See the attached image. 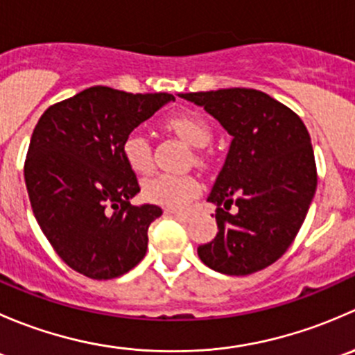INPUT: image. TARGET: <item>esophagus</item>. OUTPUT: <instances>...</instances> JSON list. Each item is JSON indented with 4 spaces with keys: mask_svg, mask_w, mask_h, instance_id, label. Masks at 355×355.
Listing matches in <instances>:
<instances>
[{
    "mask_svg": "<svg viewBox=\"0 0 355 355\" xmlns=\"http://www.w3.org/2000/svg\"><path fill=\"white\" fill-rule=\"evenodd\" d=\"M164 213H166V214H173V216L180 218V220H184V221L191 220V213H187V211H177V209H164Z\"/></svg>",
    "mask_w": 355,
    "mask_h": 355,
    "instance_id": "obj_1",
    "label": "esophagus"
}]
</instances>
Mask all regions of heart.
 Wrapping results in <instances>:
<instances>
[{"label": "heart", "mask_w": 355, "mask_h": 355, "mask_svg": "<svg viewBox=\"0 0 355 355\" xmlns=\"http://www.w3.org/2000/svg\"><path fill=\"white\" fill-rule=\"evenodd\" d=\"M166 128L178 135L192 148H204L211 141V127L206 118L198 111H182L164 120ZM121 156L135 173H148L153 166L151 146L139 132H132L121 144ZM200 192V182L194 175L159 173L142 184V196L153 204L180 209Z\"/></svg>", "instance_id": "b5f03b06"}]
</instances>
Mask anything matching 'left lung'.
Here are the masks:
<instances>
[{
  "instance_id": "8db88e82",
  "label": "left lung",
  "mask_w": 355,
  "mask_h": 355,
  "mask_svg": "<svg viewBox=\"0 0 355 355\" xmlns=\"http://www.w3.org/2000/svg\"><path fill=\"white\" fill-rule=\"evenodd\" d=\"M178 96L202 106L232 135L207 196L216 204L218 234L198 247L200 261L234 277L264 270L292 244L316 192L309 132L292 110L256 89Z\"/></svg>"
}]
</instances>
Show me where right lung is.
Segmentation results:
<instances>
[{
	"label": "right lung",
	"instance_id": "add662e5",
	"mask_svg": "<svg viewBox=\"0 0 355 355\" xmlns=\"http://www.w3.org/2000/svg\"><path fill=\"white\" fill-rule=\"evenodd\" d=\"M170 101L166 92L96 85L49 106L35 125L24 166L32 211L56 254L84 277L111 280L144 259L148 228L163 211L130 204L141 187L121 144Z\"/></svg>",
	"mask_w": 355,
	"mask_h": 355
}]
</instances>
